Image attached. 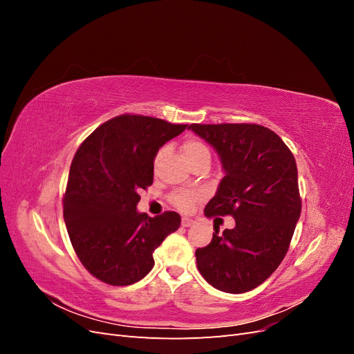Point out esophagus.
Instances as JSON below:
<instances>
[{
	"label": "esophagus",
	"instance_id": "obj_1",
	"mask_svg": "<svg viewBox=\"0 0 354 354\" xmlns=\"http://www.w3.org/2000/svg\"><path fill=\"white\" fill-rule=\"evenodd\" d=\"M192 224H194V220H192V218H187V217L181 218V226H183V227H190Z\"/></svg>",
	"mask_w": 354,
	"mask_h": 354
}]
</instances>
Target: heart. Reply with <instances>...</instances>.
Wrapping results in <instances>:
<instances>
[{
  "label": "heart",
  "mask_w": 354,
  "mask_h": 354,
  "mask_svg": "<svg viewBox=\"0 0 354 354\" xmlns=\"http://www.w3.org/2000/svg\"><path fill=\"white\" fill-rule=\"evenodd\" d=\"M181 149H183V153L189 159V162H192V160H195V159L203 158V156H207V158L211 156L208 146L203 143V142H201L199 138H187V140H185L183 146H181ZM165 152H167V149L162 147L156 153V156H155V165L159 164V160L164 158ZM201 198H202L201 192H196V190H178V192H176V194L171 195V202H173L178 209L187 212V211H190L192 208H194L195 202H198Z\"/></svg>",
  "instance_id": "heart-1"
}]
</instances>
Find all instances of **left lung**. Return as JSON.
Here are the masks:
<instances>
[{"mask_svg":"<svg viewBox=\"0 0 354 354\" xmlns=\"http://www.w3.org/2000/svg\"><path fill=\"white\" fill-rule=\"evenodd\" d=\"M224 169L205 216H232L236 226L198 248V270L223 292L261 285L283 260L301 214L295 158L282 138L257 124H192Z\"/></svg>","mask_w":354,"mask_h":354,"instance_id":"1","label":"left lung"}]
</instances>
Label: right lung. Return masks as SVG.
I'll use <instances>...</instances> for the list:
<instances>
[{
    "mask_svg": "<svg viewBox=\"0 0 354 354\" xmlns=\"http://www.w3.org/2000/svg\"><path fill=\"white\" fill-rule=\"evenodd\" d=\"M187 125L120 115L85 138L73 156L63 218L75 252L94 277L127 286L152 270L153 251L180 227L177 212L137 211L138 192L153 183V160Z\"/></svg>",
    "mask_w": 354,
    "mask_h": 354,
    "instance_id": "right-lung-1",
    "label": "right lung"
}]
</instances>
